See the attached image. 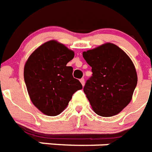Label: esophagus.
Here are the masks:
<instances>
[{
	"instance_id": "obj_1",
	"label": "esophagus",
	"mask_w": 152,
	"mask_h": 152,
	"mask_svg": "<svg viewBox=\"0 0 152 152\" xmlns=\"http://www.w3.org/2000/svg\"><path fill=\"white\" fill-rule=\"evenodd\" d=\"M80 83L82 84V85L84 86V78L80 79Z\"/></svg>"
}]
</instances>
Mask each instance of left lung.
<instances>
[{
	"label": "left lung",
	"instance_id": "1",
	"mask_svg": "<svg viewBox=\"0 0 152 152\" xmlns=\"http://www.w3.org/2000/svg\"><path fill=\"white\" fill-rule=\"evenodd\" d=\"M83 56L91 67L92 76L84 91L93 111L104 117L119 114L131 102L137 84L133 62L112 43L84 52Z\"/></svg>",
	"mask_w": 152,
	"mask_h": 152
}]
</instances>
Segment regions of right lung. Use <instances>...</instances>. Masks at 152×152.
I'll return each instance as SVG.
<instances>
[{"label":"right lung","instance_id":"obj_1","mask_svg":"<svg viewBox=\"0 0 152 152\" xmlns=\"http://www.w3.org/2000/svg\"><path fill=\"white\" fill-rule=\"evenodd\" d=\"M73 57V51L56 40H49L26 61L24 78L28 93L35 107L45 115L61 114L72 95L83 88L72 76V67L67 66Z\"/></svg>","mask_w":152,"mask_h":152}]
</instances>
